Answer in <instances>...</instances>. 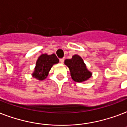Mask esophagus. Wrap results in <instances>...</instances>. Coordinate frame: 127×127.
Wrapping results in <instances>:
<instances>
[{
	"label": "esophagus",
	"instance_id": "esophagus-1",
	"mask_svg": "<svg viewBox=\"0 0 127 127\" xmlns=\"http://www.w3.org/2000/svg\"><path fill=\"white\" fill-rule=\"evenodd\" d=\"M64 61V59H60V62H61V63H63Z\"/></svg>",
	"mask_w": 127,
	"mask_h": 127
}]
</instances>
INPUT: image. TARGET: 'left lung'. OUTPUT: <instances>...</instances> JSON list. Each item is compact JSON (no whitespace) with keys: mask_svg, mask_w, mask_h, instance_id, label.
Instances as JSON below:
<instances>
[{"mask_svg":"<svg viewBox=\"0 0 127 127\" xmlns=\"http://www.w3.org/2000/svg\"><path fill=\"white\" fill-rule=\"evenodd\" d=\"M64 64L69 68L70 75L73 81L82 83L91 76V72L87 70L83 60L79 55L72 56L71 59H66Z\"/></svg>","mask_w":127,"mask_h":127,"instance_id":"8db88e82","label":"left lung"}]
</instances>
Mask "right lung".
Segmentation results:
<instances>
[{
  "label": "right lung",
  "mask_w": 127,
  "mask_h": 127,
  "mask_svg": "<svg viewBox=\"0 0 127 127\" xmlns=\"http://www.w3.org/2000/svg\"><path fill=\"white\" fill-rule=\"evenodd\" d=\"M59 61V60L55 54L51 55L43 54L40 55L36 61L34 72L32 75L38 80H44L48 76V72L53 64L58 63Z\"/></svg>",
  "instance_id": "right-lung-1"
}]
</instances>
